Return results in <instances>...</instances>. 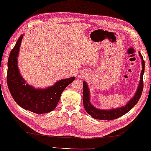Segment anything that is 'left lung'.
<instances>
[{"label":"left lung","instance_id":"1","mask_svg":"<svg viewBox=\"0 0 151 151\" xmlns=\"http://www.w3.org/2000/svg\"><path fill=\"white\" fill-rule=\"evenodd\" d=\"M139 55H140L141 59H142V69L140 74V82H139L138 89L136 90L135 95H134L133 98L131 100H129V102H127L126 106L118 109H115L110 110H103L95 108L94 106L91 105V103L90 102V92L87 83L86 82H83V106H84L86 111L89 115H91L92 117L96 119L108 120V121L109 120L117 119V118L122 117V115L126 114L129 111H130L135 106L136 104L138 103L143 90V74L144 71H145V61L143 60V57L140 52H139Z\"/></svg>","mask_w":151,"mask_h":151}]
</instances>
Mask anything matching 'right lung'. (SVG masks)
I'll use <instances>...</instances> for the list:
<instances>
[{"mask_svg": "<svg viewBox=\"0 0 151 151\" xmlns=\"http://www.w3.org/2000/svg\"><path fill=\"white\" fill-rule=\"evenodd\" d=\"M23 35L19 37L11 50L8 60L6 80L15 101L21 107L38 114L50 112L56 107L63 91L75 80V77L58 81L52 86L35 89L26 83L21 76L17 66V57Z\"/></svg>", "mask_w": 151, "mask_h": 151, "instance_id": "obj_1", "label": "right lung"}]
</instances>
